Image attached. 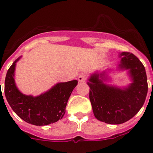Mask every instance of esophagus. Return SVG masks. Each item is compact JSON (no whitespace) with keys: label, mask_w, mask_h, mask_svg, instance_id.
Segmentation results:
<instances>
[{"label":"esophagus","mask_w":153,"mask_h":153,"mask_svg":"<svg viewBox=\"0 0 153 153\" xmlns=\"http://www.w3.org/2000/svg\"><path fill=\"white\" fill-rule=\"evenodd\" d=\"M78 81H80V82H84V81H86V79H87V75L84 73L81 74V75L78 76Z\"/></svg>","instance_id":"1"}]
</instances>
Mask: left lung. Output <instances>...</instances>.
Here are the masks:
<instances>
[{"mask_svg":"<svg viewBox=\"0 0 153 153\" xmlns=\"http://www.w3.org/2000/svg\"><path fill=\"white\" fill-rule=\"evenodd\" d=\"M118 57L119 67L129 69L132 80L127 88L106 85L101 79L104 72L93 74L87 82L94 115L110 124H123L135 116L144 104L148 90L146 71L140 60L129 52H121Z\"/></svg>","mask_w":153,"mask_h":153,"instance_id":"left-lung-1","label":"left lung"}]
</instances>
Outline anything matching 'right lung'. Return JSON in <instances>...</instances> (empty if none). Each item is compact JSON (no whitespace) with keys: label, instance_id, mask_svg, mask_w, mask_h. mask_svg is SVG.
Returning a JSON list of instances; mask_svg holds the SVG:
<instances>
[{"label":"right lung","instance_id":"add662e5","mask_svg":"<svg viewBox=\"0 0 153 153\" xmlns=\"http://www.w3.org/2000/svg\"><path fill=\"white\" fill-rule=\"evenodd\" d=\"M18 60L12 64L5 78L4 92L11 108L21 119L35 126H45L61 119L78 81L58 83L39 96L25 95L18 90L14 80L15 63Z\"/></svg>","mask_w":153,"mask_h":153}]
</instances>
